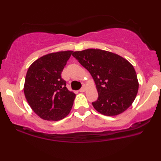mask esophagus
Listing matches in <instances>:
<instances>
[{
    "mask_svg": "<svg viewBox=\"0 0 161 161\" xmlns=\"http://www.w3.org/2000/svg\"><path fill=\"white\" fill-rule=\"evenodd\" d=\"M86 87L85 85H83V87L81 88L80 90H79V92H84L86 91Z\"/></svg>",
    "mask_w": 161,
    "mask_h": 161,
    "instance_id": "obj_1",
    "label": "esophagus"
}]
</instances>
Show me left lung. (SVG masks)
Masks as SVG:
<instances>
[{
	"label": "left lung",
	"instance_id": "left-lung-1",
	"mask_svg": "<svg viewBox=\"0 0 161 161\" xmlns=\"http://www.w3.org/2000/svg\"><path fill=\"white\" fill-rule=\"evenodd\" d=\"M90 72L95 82L98 98L92 105L105 116H116L132 105L138 93V82L128 61L113 53L87 49L72 53Z\"/></svg>",
	"mask_w": 161,
	"mask_h": 161
}]
</instances>
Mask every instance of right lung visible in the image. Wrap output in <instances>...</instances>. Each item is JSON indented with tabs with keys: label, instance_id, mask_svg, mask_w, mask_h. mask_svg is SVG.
Segmentation results:
<instances>
[{
	"label": "right lung",
	"instance_id": "add662e5",
	"mask_svg": "<svg viewBox=\"0 0 161 161\" xmlns=\"http://www.w3.org/2000/svg\"><path fill=\"white\" fill-rule=\"evenodd\" d=\"M73 51H61L45 55L28 68L24 94L28 104L39 117L58 121L71 111L75 94L66 87L61 78L67 61Z\"/></svg>",
	"mask_w": 161,
	"mask_h": 161
}]
</instances>
